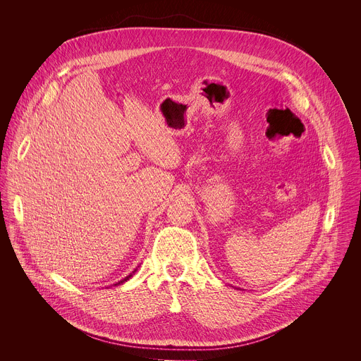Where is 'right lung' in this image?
<instances>
[{"label": "right lung", "mask_w": 361, "mask_h": 361, "mask_svg": "<svg viewBox=\"0 0 361 361\" xmlns=\"http://www.w3.org/2000/svg\"><path fill=\"white\" fill-rule=\"evenodd\" d=\"M134 271H135V270H134ZM134 271H133V273H134ZM133 273H131V274H130V276H127V277H126V279H123V280H121V281H118V283H117V284H116V286H118V284H123V283H124V281H127V280H128V279H130V277H133Z\"/></svg>", "instance_id": "obj_1"}]
</instances>
